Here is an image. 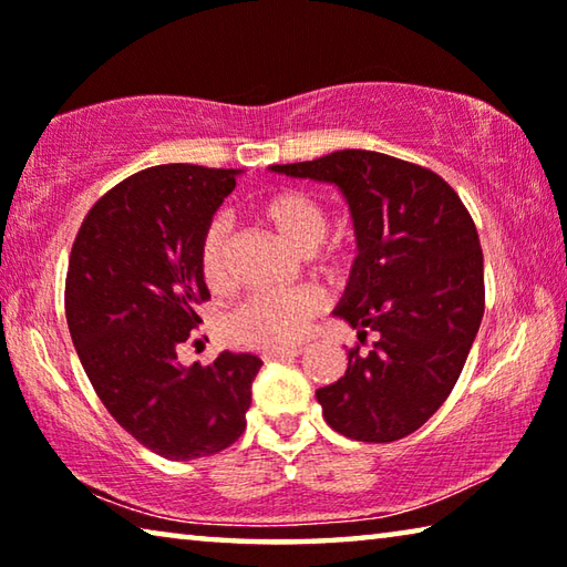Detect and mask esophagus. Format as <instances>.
Listing matches in <instances>:
<instances>
[{
	"mask_svg": "<svg viewBox=\"0 0 567 567\" xmlns=\"http://www.w3.org/2000/svg\"><path fill=\"white\" fill-rule=\"evenodd\" d=\"M302 350L300 348H267L262 350V360H285V358H297Z\"/></svg>",
	"mask_w": 567,
	"mask_h": 567,
	"instance_id": "esophagus-1",
	"label": "esophagus"
}]
</instances>
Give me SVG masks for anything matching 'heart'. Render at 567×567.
I'll use <instances>...</instances> for the list:
<instances>
[{
  "instance_id": "obj_1",
  "label": "heart",
  "mask_w": 567,
  "mask_h": 567,
  "mask_svg": "<svg viewBox=\"0 0 567 567\" xmlns=\"http://www.w3.org/2000/svg\"><path fill=\"white\" fill-rule=\"evenodd\" d=\"M260 217L297 252H310L328 233V215L302 192H277L260 205ZM225 243L227 227L223 219L209 223L199 239V272L209 287L225 285ZM338 247L320 249V260L334 265ZM322 300L312 287L255 292L239 302L227 318L229 338L247 348H285L305 338L307 324L320 312Z\"/></svg>"
}]
</instances>
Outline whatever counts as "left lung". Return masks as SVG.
<instances>
[{"label": "left lung", "instance_id": "left-lung-1", "mask_svg": "<svg viewBox=\"0 0 567 567\" xmlns=\"http://www.w3.org/2000/svg\"><path fill=\"white\" fill-rule=\"evenodd\" d=\"M348 199L358 257L332 315L372 350L352 348L344 378L318 390L340 435L392 443L433 417L463 372L485 310L483 249L457 192L433 169L370 150L272 165Z\"/></svg>", "mask_w": 567, "mask_h": 567}]
</instances>
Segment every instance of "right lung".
<instances>
[{
  "label": "right lung",
  "mask_w": 567,
  "mask_h": 567,
  "mask_svg": "<svg viewBox=\"0 0 567 567\" xmlns=\"http://www.w3.org/2000/svg\"><path fill=\"white\" fill-rule=\"evenodd\" d=\"M239 169L159 165L100 197L70 255L64 310L80 362L110 415L167 460L215 455L245 433L262 360L219 352L177 362L209 297L199 239Z\"/></svg>",
  "instance_id": "add662e5"
}]
</instances>
